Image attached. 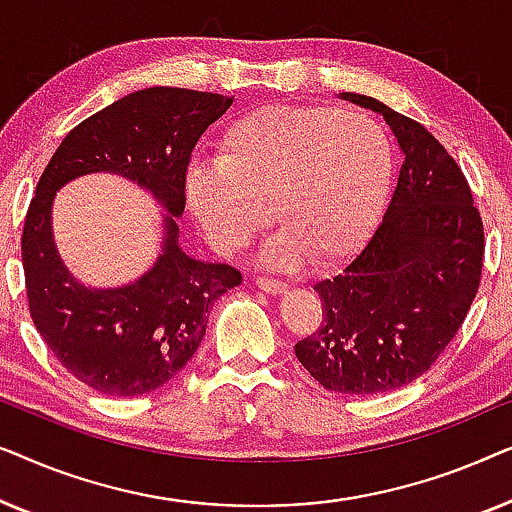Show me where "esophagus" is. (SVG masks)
<instances>
[{
	"label": "esophagus",
	"instance_id": "esophagus-1",
	"mask_svg": "<svg viewBox=\"0 0 512 512\" xmlns=\"http://www.w3.org/2000/svg\"><path fill=\"white\" fill-rule=\"evenodd\" d=\"M256 286L265 293H272V296H279V293L286 291L284 282H279V279H270V277H256Z\"/></svg>",
	"mask_w": 512,
	"mask_h": 512
}]
</instances>
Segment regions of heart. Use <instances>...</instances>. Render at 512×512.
I'll return each mask as SVG.
<instances>
[{"label":"heart","mask_w":512,"mask_h":512,"mask_svg":"<svg viewBox=\"0 0 512 512\" xmlns=\"http://www.w3.org/2000/svg\"><path fill=\"white\" fill-rule=\"evenodd\" d=\"M394 149L375 118L333 107L251 109L216 139V163L193 165L184 198L207 242L242 251L270 223L284 230L263 251L275 268L305 256L319 268L354 256L387 205Z\"/></svg>","instance_id":"1"}]
</instances>
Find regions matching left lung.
Listing matches in <instances>:
<instances>
[{"label":"left lung","mask_w":512,"mask_h":512,"mask_svg":"<svg viewBox=\"0 0 512 512\" xmlns=\"http://www.w3.org/2000/svg\"><path fill=\"white\" fill-rule=\"evenodd\" d=\"M342 100L384 116L403 153L382 223L340 275L314 284L321 326L296 345L338 394H384L429 370L478 293L485 233L468 181L424 125L368 95Z\"/></svg>","instance_id":"left-lung-1"}]
</instances>
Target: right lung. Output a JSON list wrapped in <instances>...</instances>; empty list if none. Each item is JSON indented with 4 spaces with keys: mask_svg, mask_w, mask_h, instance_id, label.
<instances>
[{
    "mask_svg": "<svg viewBox=\"0 0 512 512\" xmlns=\"http://www.w3.org/2000/svg\"><path fill=\"white\" fill-rule=\"evenodd\" d=\"M233 100L188 88L137 90L76 125L41 174L20 244L30 314L67 373L100 394L139 396L170 382L205 338L214 300L242 284L230 265L188 256L177 226L191 151ZM97 171L132 180L166 209L157 263L114 290L79 283L52 240L54 193Z\"/></svg>",
    "mask_w": 512,
    "mask_h": 512,
    "instance_id": "obj_1",
    "label": "right lung"
}]
</instances>
